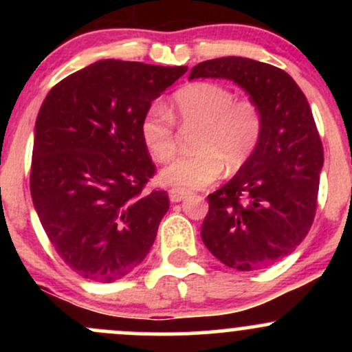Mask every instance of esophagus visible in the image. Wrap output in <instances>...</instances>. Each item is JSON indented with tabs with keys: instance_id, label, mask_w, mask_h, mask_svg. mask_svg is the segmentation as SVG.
<instances>
[{
	"instance_id": "34e87169",
	"label": "esophagus",
	"mask_w": 352,
	"mask_h": 352,
	"mask_svg": "<svg viewBox=\"0 0 352 352\" xmlns=\"http://www.w3.org/2000/svg\"><path fill=\"white\" fill-rule=\"evenodd\" d=\"M188 195H190V190H184V188H172L170 192H168V197H170V200L173 201V204L187 199Z\"/></svg>"
}]
</instances>
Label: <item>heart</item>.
<instances>
[{
  "label": "heart",
  "instance_id": "1",
  "mask_svg": "<svg viewBox=\"0 0 352 352\" xmlns=\"http://www.w3.org/2000/svg\"><path fill=\"white\" fill-rule=\"evenodd\" d=\"M172 114L160 102L147 109L140 122L144 145L157 162H168L179 151L175 117L185 131L197 129L195 152L182 157L160 172L165 185L201 188L215 182L227 167L240 170L248 164L263 137V112L250 99H236L228 87L195 82L179 89L172 99Z\"/></svg>",
  "mask_w": 352,
  "mask_h": 352
}]
</instances>
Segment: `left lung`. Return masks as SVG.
I'll return each mask as SVG.
<instances>
[{"mask_svg":"<svg viewBox=\"0 0 352 352\" xmlns=\"http://www.w3.org/2000/svg\"><path fill=\"white\" fill-rule=\"evenodd\" d=\"M200 78L233 80L265 122L248 164L208 195L201 240L230 268H266L296 250L316 213L324 152L308 99L285 71L248 58L204 60L188 76Z\"/></svg>","mask_w":352,"mask_h":352,"instance_id":"left-lung-1","label":"left lung"}]
</instances>
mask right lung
I'll use <instances>...</instances> for the list:
<instances>
[{"mask_svg": "<svg viewBox=\"0 0 352 352\" xmlns=\"http://www.w3.org/2000/svg\"><path fill=\"white\" fill-rule=\"evenodd\" d=\"M187 66L104 59L51 89L34 125L31 197L56 252L86 280L112 283L142 263L168 210L140 122Z\"/></svg>", "mask_w": 352, "mask_h": 352, "instance_id": "right-lung-1", "label": "right lung"}]
</instances>
